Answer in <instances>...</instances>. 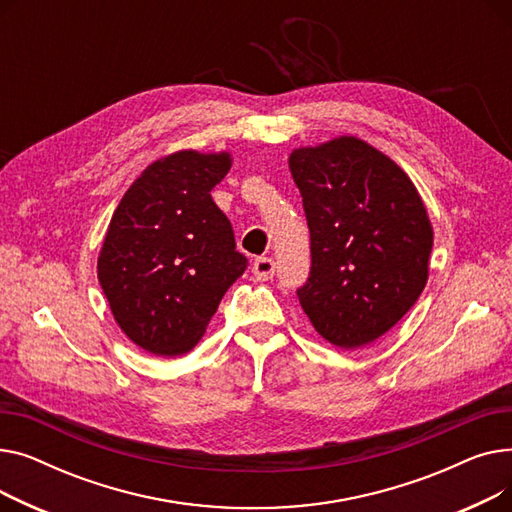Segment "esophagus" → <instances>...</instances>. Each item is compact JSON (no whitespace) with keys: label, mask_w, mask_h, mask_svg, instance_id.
<instances>
[{"label":"esophagus","mask_w":512,"mask_h":512,"mask_svg":"<svg viewBox=\"0 0 512 512\" xmlns=\"http://www.w3.org/2000/svg\"><path fill=\"white\" fill-rule=\"evenodd\" d=\"M274 272H276V263L272 257H259L255 259L253 263V276L259 280V282H265L274 278Z\"/></svg>","instance_id":"esophagus-1"}]
</instances>
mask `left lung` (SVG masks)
I'll return each mask as SVG.
<instances>
[{
	"mask_svg": "<svg viewBox=\"0 0 512 512\" xmlns=\"http://www.w3.org/2000/svg\"><path fill=\"white\" fill-rule=\"evenodd\" d=\"M311 232V274L297 290L315 332L344 351L394 328L429 276L434 230L396 161L344 134L288 157Z\"/></svg>",
	"mask_w": 512,
	"mask_h": 512,
	"instance_id": "obj_1",
	"label": "left lung"
}]
</instances>
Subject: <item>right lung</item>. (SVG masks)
I'll use <instances>...</instances> for the list:
<instances>
[{
  "label": "right lung",
  "mask_w": 512,
  "mask_h": 512,
  "mask_svg": "<svg viewBox=\"0 0 512 512\" xmlns=\"http://www.w3.org/2000/svg\"><path fill=\"white\" fill-rule=\"evenodd\" d=\"M228 151H174L130 184L107 226L97 278L120 330L155 357H180L203 338L226 290L247 270L211 188Z\"/></svg>",
  "instance_id": "1"
}]
</instances>
